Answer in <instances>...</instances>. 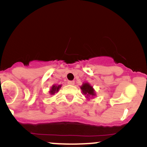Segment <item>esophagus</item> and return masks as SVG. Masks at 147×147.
<instances>
[{
    "instance_id": "esophagus-1",
    "label": "esophagus",
    "mask_w": 147,
    "mask_h": 147,
    "mask_svg": "<svg viewBox=\"0 0 147 147\" xmlns=\"http://www.w3.org/2000/svg\"><path fill=\"white\" fill-rule=\"evenodd\" d=\"M67 83H68V84H71V85H73V84H75V81H71V80H69V81H68Z\"/></svg>"
}]
</instances>
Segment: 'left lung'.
I'll use <instances>...</instances> for the list:
<instances>
[{"label":"left lung","instance_id":"1","mask_svg":"<svg viewBox=\"0 0 147 147\" xmlns=\"http://www.w3.org/2000/svg\"><path fill=\"white\" fill-rule=\"evenodd\" d=\"M81 90H82L83 94H86L87 96H94L95 93H94V90H93L92 87L90 86L88 83H84L83 85L81 87Z\"/></svg>","mask_w":147,"mask_h":147}]
</instances>
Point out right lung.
I'll return each mask as SVG.
<instances>
[{
  "instance_id": "add662e5",
  "label": "right lung",
  "mask_w": 147,
  "mask_h": 147,
  "mask_svg": "<svg viewBox=\"0 0 147 147\" xmlns=\"http://www.w3.org/2000/svg\"><path fill=\"white\" fill-rule=\"evenodd\" d=\"M60 85H59V86L53 85V87H52L51 90H50V94H54L55 92L58 91V90H59V88H60Z\"/></svg>"
}]
</instances>
